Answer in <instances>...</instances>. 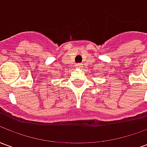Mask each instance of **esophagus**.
<instances>
[{"label":"esophagus","mask_w":147,"mask_h":147,"mask_svg":"<svg viewBox=\"0 0 147 147\" xmlns=\"http://www.w3.org/2000/svg\"><path fill=\"white\" fill-rule=\"evenodd\" d=\"M77 67H83V64H77Z\"/></svg>","instance_id":"1"}]
</instances>
